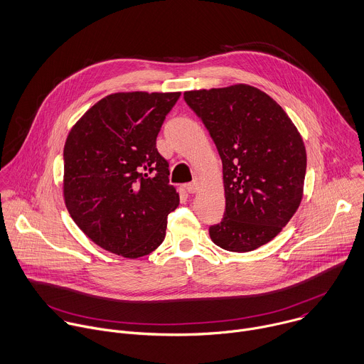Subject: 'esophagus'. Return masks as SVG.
I'll use <instances>...</instances> for the list:
<instances>
[{"label": "esophagus", "mask_w": 364, "mask_h": 364, "mask_svg": "<svg viewBox=\"0 0 364 364\" xmlns=\"http://www.w3.org/2000/svg\"><path fill=\"white\" fill-rule=\"evenodd\" d=\"M185 188H186V191H188L189 193H195V192L199 189V183H198V182H191V183H186Z\"/></svg>", "instance_id": "1"}]
</instances>
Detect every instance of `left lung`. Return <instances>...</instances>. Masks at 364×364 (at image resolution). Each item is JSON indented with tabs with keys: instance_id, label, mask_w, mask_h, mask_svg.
Returning a JSON list of instances; mask_svg holds the SVG:
<instances>
[{
	"instance_id": "8db88e82",
	"label": "left lung",
	"mask_w": 364,
	"mask_h": 364,
	"mask_svg": "<svg viewBox=\"0 0 364 364\" xmlns=\"http://www.w3.org/2000/svg\"><path fill=\"white\" fill-rule=\"evenodd\" d=\"M223 161L225 212L209 227L213 244L248 252L277 237L303 198L307 155L282 107L264 92L235 85L185 92Z\"/></svg>"
}]
</instances>
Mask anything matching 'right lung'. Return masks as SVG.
Segmentation results:
<instances>
[{
  "instance_id": "add662e5",
  "label": "right lung",
  "mask_w": 364,
  "mask_h": 364,
  "mask_svg": "<svg viewBox=\"0 0 364 364\" xmlns=\"http://www.w3.org/2000/svg\"><path fill=\"white\" fill-rule=\"evenodd\" d=\"M181 93H114L90 107L64 144V200L77 227L124 258L151 254L179 205L156 137Z\"/></svg>"
}]
</instances>
